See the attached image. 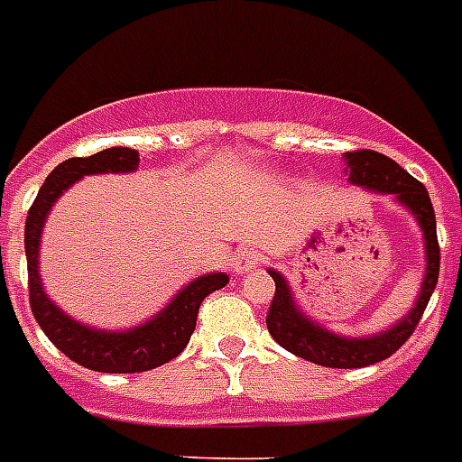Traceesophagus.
I'll return each instance as SVG.
<instances>
[{"label":"esophagus","mask_w":462,"mask_h":462,"mask_svg":"<svg viewBox=\"0 0 462 462\" xmlns=\"http://www.w3.org/2000/svg\"><path fill=\"white\" fill-rule=\"evenodd\" d=\"M259 263L261 254L254 252V249H239V252H235V256H232V271L237 275L249 273V271H254Z\"/></svg>","instance_id":"obj_1"}]
</instances>
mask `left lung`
I'll list each match as a JSON object with an SVG mask.
<instances>
[{
  "instance_id": "1",
  "label": "left lung",
  "mask_w": 462,
  "mask_h": 462,
  "mask_svg": "<svg viewBox=\"0 0 462 462\" xmlns=\"http://www.w3.org/2000/svg\"><path fill=\"white\" fill-rule=\"evenodd\" d=\"M343 158L347 165L345 170L347 181H352L355 187L366 189V191H374V194L393 196L402 208L412 213L422 230L427 271H424L415 304L401 321H395L381 333L362 337L337 336L333 330L323 328L314 319H309L295 302V295H292V288L285 281V275L275 268H268V273L275 281V297L268 309L266 326L275 343L282 345L297 357L309 359L314 365L333 366V369H359V366L376 365L381 359L391 357L412 336L424 309L430 304L431 292L437 288L441 256H439L434 206H431L430 191L424 189L422 181H417L395 160L376 153V151H352V153H345Z\"/></svg>"
}]
</instances>
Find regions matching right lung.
<instances>
[{"instance_id":"right-lung-1","label":"right lung","mask_w":462,"mask_h":462,"mask_svg":"<svg viewBox=\"0 0 462 462\" xmlns=\"http://www.w3.org/2000/svg\"><path fill=\"white\" fill-rule=\"evenodd\" d=\"M139 167V151L125 146L105 148L88 158H69L47 174L25 217V259H28V290L31 309L40 328L76 365L103 374L148 372L174 359L196 328L199 307L210 292L225 288V273L199 275L177 292L148 321L125 330L93 328L76 321L50 300L40 278V237L50 210L69 187L88 174H122Z\"/></svg>"}]
</instances>
